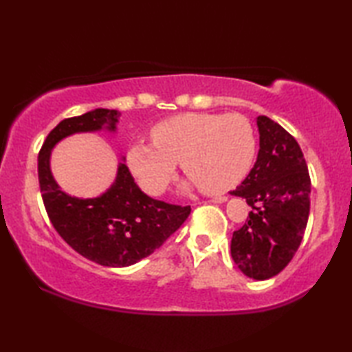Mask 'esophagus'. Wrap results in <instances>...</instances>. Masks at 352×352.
I'll use <instances>...</instances> for the list:
<instances>
[{
  "label": "esophagus",
  "instance_id": "34e87169",
  "mask_svg": "<svg viewBox=\"0 0 352 352\" xmlns=\"http://www.w3.org/2000/svg\"><path fill=\"white\" fill-rule=\"evenodd\" d=\"M226 200H228L226 195H220V197H214L211 201H212V204H223V201H226Z\"/></svg>",
  "mask_w": 352,
  "mask_h": 352
}]
</instances>
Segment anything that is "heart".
Listing matches in <instances>:
<instances>
[{"instance_id":"b5f03b06","label":"heart","mask_w":352,"mask_h":352,"mask_svg":"<svg viewBox=\"0 0 352 352\" xmlns=\"http://www.w3.org/2000/svg\"><path fill=\"white\" fill-rule=\"evenodd\" d=\"M153 144L136 142L127 163L140 186L162 195L182 163L190 183L208 194L225 192L248 175L256 157V135L242 115L183 113L152 129Z\"/></svg>"}]
</instances>
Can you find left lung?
Instances as JSON below:
<instances>
[{
    "label": "left lung",
    "instance_id": "obj_1",
    "mask_svg": "<svg viewBox=\"0 0 352 352\" xmlns=\"http://www.w3.org/2000/svg\"><path fill=\"white\" fill-rule=\"evenodd\" d=\"M258 160L231 195L252 206L233 233L231 256L243 275L264 281L278 275L296 253L311 210V177L296 140L267 116L256 119Z\"/></svg>",
    "mask_w": 352,
    "mask_h": 352
}]
</instances>
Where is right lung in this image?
Listing matches in <instances>:
<instances>
[{"label":"right lung","mask_w":352,"mask_h":352,"mask_svg":"<svg viewBox=\"0 0 352 352\" xmlns=\"http://www.w3.org/2000/svg\"><path fill=\"white\" fill-rule=\"evenodd\" d=\"M119 116L118 110L96 109L63 119L46 136L38 153V183L51 223L77 253L105 267H129L147 258L190 214V206L170 205L146 195L126 163L118 164L115 182L98 197L79 199L58 186L51 172V152L56 144L74 133L100 130L115 133Z\"/></svg>","instance_id":"obj_1"}]
</instances>
